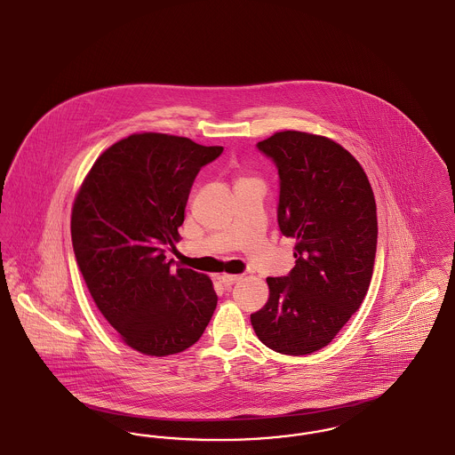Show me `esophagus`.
Masks as SVG:
<instances>
[{
    "instance_id": "esophagus-1",
    "label": "esophagus",
    "mask_w": 455,
    "mask_h": 455,
    "mask_svg": "<svg viewBox=\"0 0 455 455\" xmlns=\"http://www.w3.org/2000/svg\"><path fill=\"white\" fill-rule=\"evenodd\" d=\"M218 280H220V283H221L223 286H232V284L240 282L242 276H240V275H227V273H223V275L218 276Z\"/></svg>"
}]
</instances>
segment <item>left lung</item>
Returning a JSON list of instances; mask_svg holds the SVG:
<instances>
[{
	"label": "left lung",
	"mask_w": 455,
	"mask_h": 455,
	"mask_svg": "<svg viewBox=\"0 0 455 455\" xmlns=\"http://www.w3.org/2000/svg\"><path fill=\"white\" fill-rule=\"evenodd\" d=\"M280 175L278 225L297 240L295 267L267 278L269 299L251 323L283 355L327 347L367 295L377 252V206L367 173L336 141L282 131L259 141Z\"/></svg>",
	"instance_id": "left-lung-1"
}]
</instances>
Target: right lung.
<instances>
[{"label":"right lung","mask_w":455,"mask_h":455,"mask_svg":"<svg viewBox=\"0 0 455 455\" xmlns=\"http://www.w3.org/2000/svg\"><path fill=\"white\" fill-rule=\"evenodd\" d=\"M221 152L182 136L131 134L97 158L75 199L71 240L88 291L143 355L193 347L217 308L212 280L172 271L165 251L175 249L196 175Z\"/></svg>","instance_id":"right-lung-1"}]
</instances>
